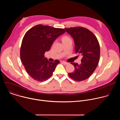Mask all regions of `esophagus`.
<instances>
[{
    "mask_svg": "<svg viewBox=\"0 0 120 120\" xmlns=\"http://www.w3.org/2000/svg\"><path fill=\"white\" fill-rule=\"evenodd\" d=\"M62 63L64 65H67V64H69V63H67V62H65V61H62Z\"/></svg>",
    "mask_w": 120,
    "mask_h": 120,
    "instance_id": "1",
    "label": "esophagus"
}]
</instances>
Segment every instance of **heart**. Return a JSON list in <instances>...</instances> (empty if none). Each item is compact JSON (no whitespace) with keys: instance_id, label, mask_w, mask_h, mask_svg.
<instances>
[{"instance_id":"obj_1","label":"heart","mask_w":120,"mask_h":120,"mask_svg":"<svg viewBox=\"0 0 120 120\" xmlns=\"http://www.w3.org/2000/svg\"><path fill=\"white\" fill-rule=\"evenodd\" d=\"M68 38V37H63V38H62V40H64V39H66V38Z\"/></svg>"}]
</instances>
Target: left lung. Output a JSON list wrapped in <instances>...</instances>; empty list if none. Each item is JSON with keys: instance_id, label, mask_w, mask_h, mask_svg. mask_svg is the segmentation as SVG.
Masks as SVG:
<instances>
[{"instance_id": "1", "label": "left lung", "mask_w": 120, "mask_h": 120, "mask_svg": "<svg viewBox=\"0 0 120 120\" xmlns=\"http://www.w3.org/2000/svg\"><path fill=\"white\" fill-rule=\"evenodd\" d=\"M73 38L75 53L81 55V64L71 63L75 71L69 73V77L76 81L89 78L95 71L100 60V48L98 41L94 34L86 28L75 27L65 28Z\"/></svg>"}]
</instances>
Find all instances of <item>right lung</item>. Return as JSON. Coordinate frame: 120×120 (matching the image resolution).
I'll use <instances>...</instances> for the list:
<instances>
[{"mask_svg": "<svg viewBox=\"0 0 120 120\" xmlns=\"http://www.w3.org/2000/svg\"><path fill=\"white\" fill-rule=\"evenodd\" d=\"M65 32L62 28L38 25L28 30L23 38L20 49V58L29 75L34 80L42 82L52 75L60 63L50 62L44 55L55 40Z\"/></svg>", "mask_w": 120, "mask_h": 120, "instance_id": "right-lung-1", "label": "right lung"}]
</instances>
